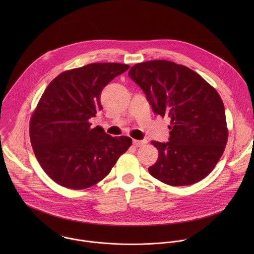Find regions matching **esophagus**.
<instances>
[{"label": "esophagus", "mask_w": 254, "mask_h": 254, "mask_svg": "<svg viewBox=\"0 0 254 254\" xmlns=\"http://www.w3.org/2000/svg\"><path fill=\"white\" fill-rule=\"evenodd\" d=\"M145 143V141H138V140H133V145H134V146H136V147H139V146H141V145H144Z\"/></svg>", "instance_id": "34e87169"}]
</instances>
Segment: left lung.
Returning <instances> with one entry per match:
<instances>
[{"instance_id": "1", "label": "left lung", "mask_w": 254, "mask_h": 254, "mask_svg": "<svg viewBox=\"0 0 254 254\" xmlns=\"http://www.w3.org/2000/svg\"><path fill=\"white\" fill-rule=\"evenodd\" d=\"M154 113L171 120L169 142L151 141L158 159L149 174L173 186H189L215 167L228 141L224 104L200 75L168 61H149L131 67Z\"/></svg>"}]
</instances>
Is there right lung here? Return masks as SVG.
<instances>
[{
    "mask_svg": "<svg viewBox=\"0 0 254 254\" xmlns=\"http://www.w3.org/2000/svg\"><path fill=\"white\" fill-rule=\"evenodd\" d=\"M129 65L91 64L58 75L46 88L29 126L35 156L46 174L73 190L90 188L109 175L132 139L111 137L91 117L103 109V89Z\"/></svg>",
    "mask_w": 254,
    "mask_h": 254,
    "instance_id": "right-lung-1",
    "label": "right lung"
}]
</instances>
